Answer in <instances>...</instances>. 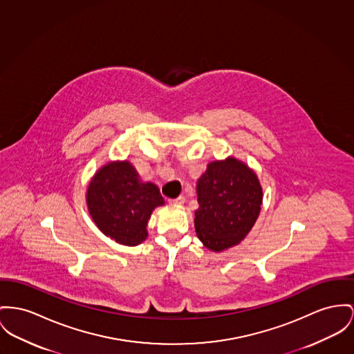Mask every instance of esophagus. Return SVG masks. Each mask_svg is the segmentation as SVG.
<instances>
[{
  "instance_id": "esophagus-1",
  "label": "esophagus",
  "mask_w": 354,
  "mask_h": 354,
  "mask_svg": "<svg viewBox=\"0 0 354 354\" xmlns=\"http://www.w3.org/2000/svg\"><path fill=\"white\" fill-rule=\"evenodd\" d=\"M184 201H185V197L184 196H178L177 198L169 200V204H171V205H183Z\"/></svg>"
}]
</instances>
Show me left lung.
I'll list each match as a JSON object with an SVG mask.
<instances>
[{
    "mask_svg": "<svg viewBox=\"0 0 354 354\" xmlns=\"http://www.w3.org/2000/svg\"><path fill=\"white\" fill-rule=\"evenodd\" d=\"M196 189L198 209L194 212V228L207 248L220 252L248 235L263 201L254 170L234 157L213 161Z\"/></svg>",
    "mask_w": 354,
    "mask_h": 354,
    "instance_id": "left-lung-1",
    "label": "left lung"
}]
</instances>
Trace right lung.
Returning a JSON list of instances; mask_svg holds the SVG:
<instances>
[{"mask_svg": "<svg viewBox=\"0 0 354 354\" xmlns=\"http://www.w3.org/2000/svg\"><path fill=\"white\" fill-rule=\"evenodd\" d=\"M87 207L96 227L123 245L147 237V221L165 201L151 183H142L129 161L109 162L95 173L87 189Z\"/></svg>", "mask_w": 354, "mask_h": 354, "instance_id": "add662e5", "label": "right lung"}]
</instances>
